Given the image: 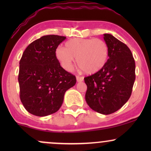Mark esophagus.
Masks as SVG:
<instances>
[{
    "instance_id": "1",
    "label": "esophagus",
    "mask_w": 151,
    "mask_h": 151,
    "mask_svg": "<svg viewBox=\"0 0 151 151\" xmlns=\"http://www.w3.org/2000/svg\"><path fill=\"white\" fill-rule=\"evenodd\" d=\"M84 80V77H80V76H77V81L78 82H80V81H82Z\"/></svg>"
}]
</instances>
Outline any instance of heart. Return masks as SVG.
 <instances>
[{"instance_id":"obj_1","label":"heart","mask_w":151,"mask_h":151,"mask_svg":"<svg viewBox=\"0 0 151 151\" xmlns=\"http://www.w3.org/2000/svg\"><path fill=\"white\" fill-rule=\"evenodd\" d=\"M65 47L56 49V57L65 70L77 65L87 74H94L104 67L108 60L109 47L104 41L96 38H74L66 42Z\"/></svg>"}]
</instances>
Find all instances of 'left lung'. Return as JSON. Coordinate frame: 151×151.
<instances>
[{"label": "left lung", "mask_w": 151, "mask_h": 151, "mask_svg": "<svg viewBox=\"0 0 151 151\" xmlns=\"http://www.w3.org/2000/svg\"><path fill=\"white\" fill-rule=\"evenodd\" d=\"M104 39L109 47V59L101 70L84 77L85 99L92 110L108 115L129 99L136 79V65L126 44L110 34L104 35Z\"/></svg>", "instance_id": "8db88e82"}]
</instances>
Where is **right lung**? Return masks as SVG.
Segmentation results:
<instances>
[{
	"mask_svg": "<svg viewBox=\"0 0 151 151\" xmlns=\"http://www.w3.org/2000/svg\"><path fill=\"white\" fill-rule=\"evenodd\" d=\"M66 37L45 35L27 47L20 60V98L29 113L46 116L63 103L65 93L75 85L76 77L64 70L56 49Z\"/></svg>",
	"mask_w": 151,
	"mask_h": 151,
	"instance_id": "add662e5",
	"label": "right lung"
}]
</instances>
